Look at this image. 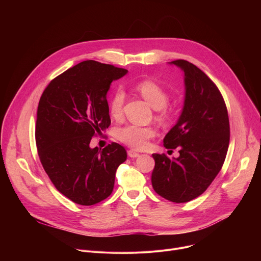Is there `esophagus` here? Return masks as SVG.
Wrapping results in <instances>:
<instances>
[{
	"label": "esophagus",
	"instance_id": "1",
	"mask_svg": "<svg viewBox=\"0 0 261 261\" xmlns=\"http://www.w3.org/2000/svg\"><path fill=\"white\" fill-rule=\"evenodd\" d=\"M128 155H129L130 158H132V159H135V158L140 156V153L134 151V150H129V151H128Z\"/></svg>",
	"mask_w": 261,
	"mask_h": 261
}]
</instances>
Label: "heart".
Segmentation results:
<instances>
[{"instance_id":"heart-1","label":"heart","mask_w":261,"mask_h":261,"mask_svg":"<svg viewBox=\"0 0 261 261\" xmlns=\"http://www.w3.org/2000/svg\"><path fill=\"white\" fill-rule=\"evenodd\" d=\"M135 90L151 105L152 108L159 110L158 118L161 120L168 117L167 109L165 108L168 102V94L166 90L161 87L158 82L146 79L135 85ZM126 94L121 89H116L112 94V97L109 101V112L112 118L119 119L122 116L123 103H125ZM155 135V129L150 126H139L134 123L122 126L116 129V139L131 148L143 149L149 141Z\"/></svg>"}]
</instances>
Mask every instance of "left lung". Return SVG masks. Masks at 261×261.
I'll return each instance as SVG.
<instances>
[{"instance_id":"obj_1","label":"left lung","mask_w":261,"mask_h":261,"mask_svg":"<svg viewBox=\"0 0 261 261\" xmlns=\"http://www.w3.org/2000/svg\"><path fill=\"white\" fill-rule=\"evenodd\" d=\"M184 73L185 96L181 115L164 138V146L179 147V158L152 154V187L161 197L185 203L202 195L224 163L229 144L225 102L214 82L186 60L169 62Z\"/></svg>"}]
</instances>
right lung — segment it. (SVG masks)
<instances>
[{
  "mask_svg": "<svg viewBox=\"0 0 261 261\" xmlns=\"http://www.w3.org/2000/svg\"><path fill=\"white\" fill-rule=\"evenodd\" d=\"M125 68L87 60L53 79L41 96L36 144L41 164L62 195L94 205L112 194L126 149L112 143L98 150L90 142L111 123L107 93Z\"/></svg>",
  "mask_w": 261,
  "mask_h": 261,
  "instance_id": "add662e5",
  "label": "right lung"
}]
</instances>
